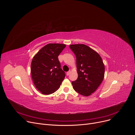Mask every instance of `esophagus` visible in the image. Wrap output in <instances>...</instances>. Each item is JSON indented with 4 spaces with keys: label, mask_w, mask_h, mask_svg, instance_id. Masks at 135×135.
Wrapping results in <instances>:
<instances>
[{
    "label": "esophagus",
    "mask_w": 135,
    "mask_h": 135,
    "mask_svg": "<svg viewBox=\"0 0 135 135\" xmlns=\"http://www.w3.org/2000/svg\"><path fill=\"white\" fill-rule=\"evenodd\" d=\"M67 76H68V75H70V71H68V72H67Z\"/></svg>",
    "instance_id": "obj_1"
}]
</instances>
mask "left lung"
<instances>
[{
	"label": "left lung",
	"mask_w": 135,
	"mask_h": 135,
	"mask_svg": "<svg viewBox=\"0 0 135 135\" xmlns=\"http://www.w3.org/2000/svg\"><path fill=\"white\" fill-rule=\"evenodd\" d=\"M70 49L76 57L78 78L73 81V89L80 94L89 96L103 81L105 66L100 55L84 44H73Z\"/></svg>",
	"instance_id": "8db88e82"
}]
</instances>
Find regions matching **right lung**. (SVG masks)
<instances>
[{
    "label": "right lung",
    "instance_id": "right-lung-1",
    "mask_svg": "<svg viewBox=\"0 0 135 135\" xmlns=\"http://www.w3.org/2000/svg\"><path fill=\"white\" fill-rule=\"evenodd\" d=\"M62 44H48L33 56L31 74L36 88L42 94H50L58 89L65 78L58 56L66 47Z\"/></svg>",
    "mask_w": 135,
    "mask_h": 135
}]
</instances>
